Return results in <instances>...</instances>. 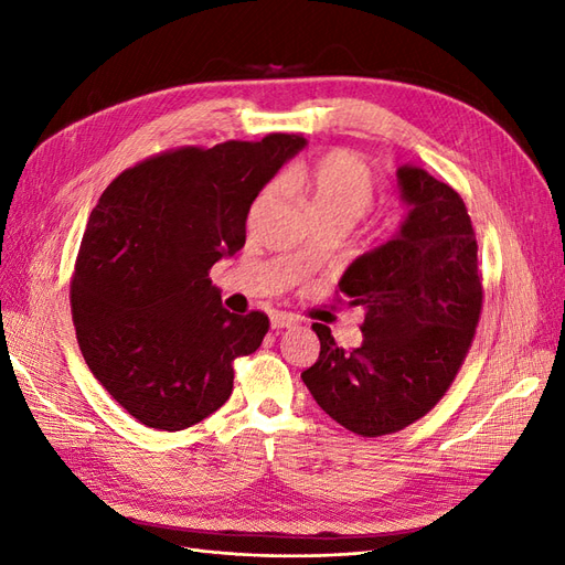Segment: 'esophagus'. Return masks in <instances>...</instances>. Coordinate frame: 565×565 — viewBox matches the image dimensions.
I'll return each mask as SVG.
<instances>
[{"label":"esophagus","mask_w":565,"mask_h":565,"mask_svg":"<svg viewBox=\"0 0 565 565\" xmlns=\"http://www.w3.org/2000/svg\"><path fill=\"white\" fill-rule=\"evenodd\" d=\"M297 318L292 313H273L270 316V328L273 330H285V328H295Z\"/></svg>","instance_id":"1"}]
</instances>
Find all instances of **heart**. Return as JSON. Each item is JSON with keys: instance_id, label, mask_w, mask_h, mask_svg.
<instances>
[{"instance_id": "1", "label": "heart", "mask_w": 565, "mask_h": 565, "mask_svg": "<svg viewBox=\"0 0 565 565\" xmlns=\"http://www.w3.org/2000/svg\"><path fill=\"white\" fill-rule=\"evenodd\" d=\"M282 183L306 198L316 218H339L351 226L370 210L377 191L367 164L347 150H334L311 164L289 169ZM273 195L276 185H268L259 202H268Z\"/></svg>"}]
</instances>
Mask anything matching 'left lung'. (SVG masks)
I'll return each mask as SVG.
<instances>
[{
  "label": "left lung",
  "instance_id": "obj_1",
  "mask_svg": "<svg viewBox=\"0 0 565 565\" xmlns=\"http://www.w3.org/2000/svg\"><path fill=\"white\" fill-rule=\"evenodd\" d=\"M407 207L386 243L349 264L339 292L365 313L363 344L347 353L330 328L316 365L301 372L316 403L358 436L417 422L446 396L481 316L478 245L465 202L419 164L396 169Z\"/></svg>",
  "mask_w": 565,
  "mask_h": 565
}]
</instances>
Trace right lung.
<instances>
[{"instance_id":"right-lung-1","label":"right lung","mask_w":565,"mask_h":565,"mask_svg":"<svg viewBox=\"0 0 565 565\" xmlns=\"http://www.w3.org/2000/svg\"><path fill=\"white\" fill-rule=\"evenodd\" d=\"M303 136L181 148L119 174L77 254L71 306L94 377L150 429L181 431L233 391V361L262 347L268 318L228 313L210 268L243 249L262 188Z\"/></svg>"}]
</instances>
